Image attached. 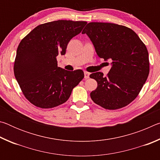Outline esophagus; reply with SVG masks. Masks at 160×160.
<instances>
[{
	"label": "esophagus",
	"mask_w": 160,
	"mask_h": 160,
	"mask_svg": "<svg viewBox=\"0 0 160 160\" xmlns=\"http://www.w3.org/2000/svg\"><path fill=\"white\" fill-rule=\"evenodd\" d=\"M84 74H85V79H88V78H90V72L85 71V72H84Z\"/></svg>",
	"instance_id": "obj_1"
}]
</instances>
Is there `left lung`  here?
<instances>
[{
	"label": "left lung",
	"instance_id": "1",
	"mask_svg": "<svg viewBox=\"0 0 160 160\" xmlns=\"http://www.w3.org/2000/svg\"><path fill=\"white\" fill-rule=\"evenodd\" d=\"M82 33L90 38L99 58L112 61L106 77L101 72L90 75L97 82L91 99L107 109L127 106L138 95L150 72L145 45L131 29L113 23L90 22Z\"/></svg>",
	"mask_w": 160,
	"mask_h": 160
}]
</instances>
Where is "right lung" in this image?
Masks as SVG:
<instances>
[{"mask_svg": "<svg viewBox=\"0 0 160 160\" xmlns=\"http://www.w3.org/2000/svg\"><path fill=\"white\" fill-rule=\"evenodd\" d=\"M85 21L57 20L40 25L19 44L14 74L24 95L42 109L66 102L84 78L82 70L68 71L58 67L56 56L65 55L67 45L80 34Z\"/></svg>", "mask_w": 160, "mask_h": 160, "instance_id": "add662e5", "label": "right lung"}]
</instances>
